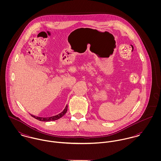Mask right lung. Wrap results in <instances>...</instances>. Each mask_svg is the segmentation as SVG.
I'll list each match as a JSON object with an SVG mask.
<instances>
[{"label":"right lung","instance_id":"right-lung-1","mask_svg":"<svg viewBox=\"0 0 161 161\" xmlns=\"http://www.w3.org/2000/svg\"><path fill=\"white\" fill-rule=\"evenodd\" d=\"M68 110V105L66 106L64 110L60 113L58 115H55L53 116H51V117H47V118H42V117H38V116H35L34 115H31V116H33V118H35V119L39 120V121H54L56 119H59L60 118H61L62 116H63L64 115H65V114L67 112Z\"/></svg>","mask_w":161,"mask_h":161}]
</instances>
